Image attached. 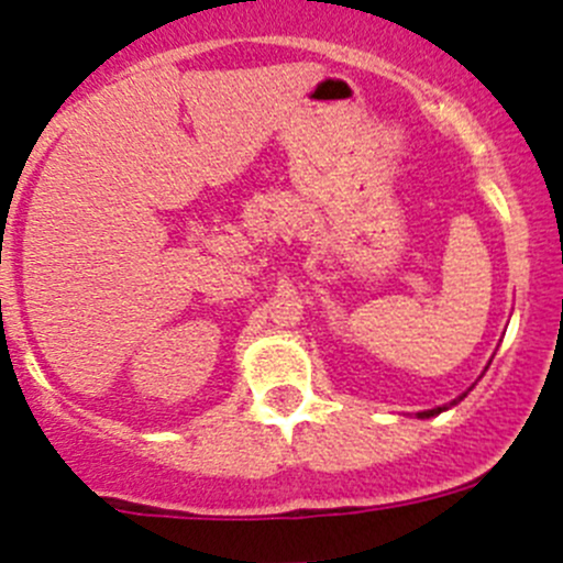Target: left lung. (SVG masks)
<instances>
[{"mask_svg": "<svg viewBox=\"0 0 563 563\" xmlns=\"http://www.w3.org/2000/svg\"><path fill=\"white\" fill-rule=\"evenodd\" d=\"M441 408H433V411H424V413H419V417H433V413H439Z\"/></svg>", "mask_w": 563, "mask_h": 563, "instance_id": "obj_1", "label": "left lung"}]
</instances>
